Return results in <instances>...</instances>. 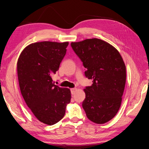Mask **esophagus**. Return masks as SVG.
Instances as JSON below:
<instances>
[{
    "label": "esophagus",
    "instance_id": "obj_1",
    "mask_svg": "<svg viewBox=\"0 0 149 149\" xmlns=\"http://www.w3.org/2000/svg\"><path fill=\"white\" fill-rule=\"evenodd\" d=\"M76 88H71V94H74L75 93V91H76Z\"/></svg>",
    "mask_w": 149,
    "mask_h": 149
}]
</instances>
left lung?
Masks as SVG:
<instances>
[{"mask_svg": "<svg viewBox=\"0 0 149 149\" xmlns=\"http://www.w3.org/2000/svg\"><path fill=\"white\" fill-rule=\"evenodd\" d=\"M71 46L82 61L86 77L93 80L84 89L86 98L82 106L87 118L102 124L111 120L120 107L126 68L116 48L98 38L71 42Z\"/></svg>", "mask_w": 149, "mask_h": 149, "instance_id": "8db88e82", "label": "left lung"}]
</instances>
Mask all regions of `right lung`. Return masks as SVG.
Listing matches in <instances>:
<instances>
[{
	"label": "right lung",
	"instance_id": "obj_1",
	"mask_svg": "<svg viewBox=\"0 0 149 149\" xmlns=\"http://www.w3.org/2000/svg\"><path fill=\"white\" fill-rule=\"evenodd\" d=\"M69 43H31L22 52L17 74L22 96L31 111L42 123L52 125L65 114L71 91L53 83L52 76L59 69Z\"/></svg>",
	"mask_w": 149,
	"mask_h": 149
}]
</instances>
